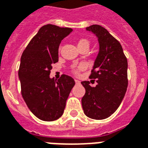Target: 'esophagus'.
<instances>
[{"instance_id": "obj_1", "label": "esophagus", "mask_w": 148, "mask_h": 148, "mask_svg": "<svg viewBox=\"0 0 148 148\" xmlns=\"http://www.w3.org/2000/svg\"><path fill=\"white\" fill-rule=\"evenodd\" d=\"M75 84H79V83H80L79 81V80H77V79L75 80Z\"/></svg>"}]
</instances>
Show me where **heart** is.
I'll return each mask as SVG.
<instances>
[{
    "instance_id": "obj_1",
    "label": "heart",
    "mask_w": 148,
    "mask_h": 148,
    "mask_svg": "<svg viewBox=\"0 0 148 148\" xmlns=\"http://www.w3.org/2000/svg\"><path fill=\"white\" fill-rule=\"evenodd\" d=\"M82 47H87V48H90V42L89 40L86 39V38H81L78 42V48H82ZM85 69L84 65H80L77 69H75L73 70V73H75V75H78L80 71L83 70Z\"/></svg>"
}]
</instances>
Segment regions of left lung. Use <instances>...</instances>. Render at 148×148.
Listing matches in <instances>:
<instances>
[{
    "label": "left lung",
    "instance_id": "8db88e82",
    "mask_svg": "<svg viewBox=\"0 0 148 148\" xmlns=\"http://www.w3.org/2000/svg\"><path fill=\"white\" fill-rule=\"evenodd\" d=\"M98 38L99 51L91 71L90 79H96L97 86L89 81L82 85L86 93L82 98L84 113L91 119L103 120L110 116L121 105L128 85L127 59L120 42L100 25L86 27Z\"/></svg>",
    "mask_w": 148,
    "mask_h": 148
}]
</instances>
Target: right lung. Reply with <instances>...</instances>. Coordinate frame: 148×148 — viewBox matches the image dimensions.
<instances>
[{
    "label": "right lung",
    "instance_id": "1",
    "mask_svg": "<svg viewBox=\"0 0 148 148\" xmlns=\"http://www.w3.org/2000/svg\"><path fill=\"white\" fill-rule=\"evenodd\" d=\"M69 27L42 26L24 50L18 77L21 95L32 113L44 121H53L63 114L66 100L75 81L62 75L56 81L49 75L51 65L58 61L62 40L72 32Z\"/></svg>",
    "mask_w": 148,
    "mask_h": 148
}]
</instances>
